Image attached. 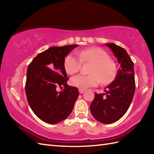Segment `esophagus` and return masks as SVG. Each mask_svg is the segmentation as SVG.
Wrapping results in <instances>:
<instances>
[{"label":"esophagus","instance_id":"esophagus-1","mask_svg":"<svg viewBox=\"0 0 154 154\" xmlns=\"http://www.w3.org/2000/svg\"><path fill=\"white\" fill-rule=\"evenodd\" d=\"M79 93L80 94H82V93H83L85 91V89H79Z\"/></svg>","mask_w":154,"mask_h":154}]
</instances>
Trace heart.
Wrapping results in <instances>:
<instances>
[{
    "label": "heart",
    "instance_id": "b5f03b06",
    "mask_svg": "<svg viewBox=\"0 0 154 154\" xmlns=\"http://www.w3.org/2000/svg\"><path fill=\"white\" fill-rule=\"evenodd\" d=\"M79 59L69 54L65 57L64 68L69 75H73L80 70L83 63H92L89 75H77L70 80L71 85L85 89L99 85L100 81L104 85L110 83L116 75L115 63L103 49L90 48L77 51Z\"/></svg>",
    "mask_w": 154,
    "mask_h": 154
}]
</instances>
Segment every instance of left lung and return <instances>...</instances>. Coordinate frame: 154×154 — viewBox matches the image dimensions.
<instances>
[{
	"label": "left lung",
	"mask_w": 154,
	"mask_h": 154,
	"mask_svg": "<svg viewBox=\"0 0 154 154\" xmlns=\"http://www.w3.org/2000/svg\"><path fill=\"white\" fill-rule=\"evenodd\" d=\"M105 45L112 50L120 67L115 80L105 88V93H95L90 109L97 121L112 124L124 115L132 103L136 88L133 61L124 48L113 43Z\"/></svg>",
	"instance_id": "8db88e82"
}]
</instances>
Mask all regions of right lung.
<instances>
[{
  "label": "right lung",
  "instance_id": "add662e5",
  "mask_svg": "<svg viewBox=\"0 0 154 154\" xmlns=\"http://www.w3.org/2000/svg\"><path fill=\"white\" fill-rule=\"evenodd\" d=\"M77 44L51 47L39 54L28 65L26 94L31 109L39 119L57 124L69 116L79 97L77 87L69 86L65 57ZM64 86L58 92L57 87Z\"/></svg>",
  "mask_w": 154,
  "mask_h": 154
}]
</instances>
